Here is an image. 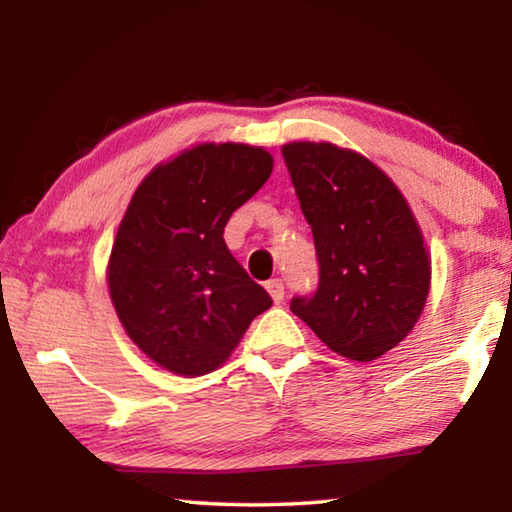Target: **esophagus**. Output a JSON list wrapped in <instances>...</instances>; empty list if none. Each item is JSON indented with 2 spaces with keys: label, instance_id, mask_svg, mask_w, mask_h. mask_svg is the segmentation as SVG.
<instances>
[{
  "label": "esophagus",
  "instance_id": "34e87169",
  "mask_svg": "<svg viewBox=\"0 0 512 512\" xmlns=\"http://www.w3.org/2000/svg\"><path fill=\"white\" fill-rule=\"evenodd\" d=\"M266 291H268V296L273 298L275 305H280V302L284 300V284H282V280H268L266 282Z\"/></svg>",
  "mask_w": 512,
  "mask_h": 512
}]
</instances>
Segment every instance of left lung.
Returning a JSON list of instances; mask_svg holds the SVG:
<instances>
[{"label": "left lung", "instance_id": "1", "mask_svg": "<svg viewBox=\"0 0 512 512\" xmlns=\"http://www.w3.org/2000/svg\"><path fill=\"white\" fill-rule=\"evenodd\" d=\"M314 232L320 282L291 311L329 350L375 361L409 336L429 296L431 259L404 194L375 162L332 142L282 146Z\"/></svg>", "mask_w": 512, "mask_h": 512}]
</instances>
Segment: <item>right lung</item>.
Masks as SVG:
<instances>
[{
  "instance_id": "right-lung-1",
  "label": "right lung",
  "mask_w": 512,
  "mask_h": 512,
  "mask_svg": "<svg viewBox=\"0 0 512 512\" xmlns=\"http://www.w3.org/2000/svg\"><path fill=\"white\" fill-rule=\"evenodd\" d=\"M273 171L264 146L203 142L137 185L108 259V291L128 339L160 368L207 375L273 305L225 246V223Z\"/></svg>"
}]
</instances>
